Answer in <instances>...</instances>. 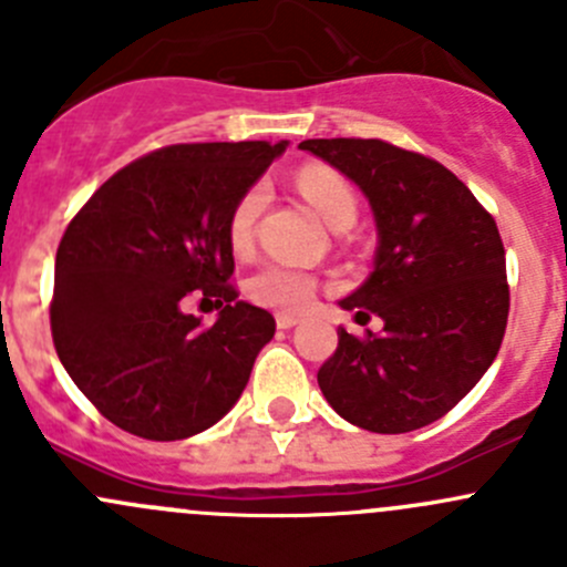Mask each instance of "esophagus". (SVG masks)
Here are the masks:
<instances>
[{
	"mask_svg": "<svg viewBox=\"0 0 567 567\" xmlns=\"http://www.w3.org/2000/svg\"><path fill=\"white\" fill-rule=\"evenodd\" d=\"M296 323H299V316H290V312H279L277 316L279 329H293Z\"/></svg>",
	"mask_w": 567,
	"mask_h": 567,
	"instance_id": "34e87169",
	"label": "esophagus"
}]
</instances>
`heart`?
Wrapping results in <instances>:
<instances>
[{
    "label": "heart",
    "mask_w": 567,
    "mask_h": 567,
    "mask_svg": "<svg viewBox=\"0 0 567 567\" xmlns=\"http://www.w3.org/2000/svg\"><path fill=\"white\" fill-rule=\"evenodd\" d=\"M296 186H299L301 197L316 208V214L331 230L342 233L357 221V194H353L351 183L340 173H334V169L305 167L296 177ZM266 186L255 183L249 192H244V197L233 208L230 221H227V238H230V247L238 255L251 249L257 219H260L262 208H266ZM247 290L249 299L257 301V305L271 307V310L296 312L305 310L316 299V277L290 266H266L249 279Z\"/></svg>",
    "instance_id": "1"
}]
</instances>
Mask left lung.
Returning <instances> with one entry per match:
<instances>
[{
	"label": "left lung",
	"mask_w": 567,
	"mask_h": 567,
	"mask_svg": "<svg viewBox=\"0 0 567 567\" xmlns=\"http://www.w3.org/2000/svg\"><path fill=\"white\" fill-rule=\"evenodd\" d=\"M299 147L351 177L379 227L373 271L340 307L379 316L384 331L337 329L320 392L364 431L431 425L483 379L505 337L511 290L494 216L444 164L384 140Z\"/></svg>",
	"instance_id": "obj_1"
}]
</instances>
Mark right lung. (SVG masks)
<instances>
[{
	"instance_id": "1",
	"label": "right lung",
	"mask_w": 567,
	"mask_h": 567,
	"mask_svg": "<svg viewBox=\"0 0 567 567\" xmlns=\"http://www.w3.org/2000/svg\"><path fill=\"white\" fill-rule=\"evenodd\" d=\"M288 142L169 145L114 173L56 249L51 337L84 398L151 442L216 425L274 337L271 312L238 301L227 221ZM223 307L214 327L179 301Z\"/></svg>"
}]
</instances>
